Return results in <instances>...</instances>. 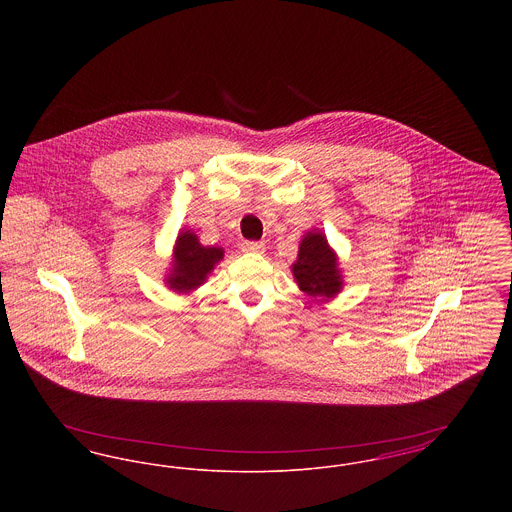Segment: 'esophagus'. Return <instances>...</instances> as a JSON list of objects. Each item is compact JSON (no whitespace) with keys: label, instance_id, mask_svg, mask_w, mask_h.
Returning <instances> with one entry per match:
<instances>
[{"label":"esophagus","instance_id":"esophagus-1","mask_svg":"<svg viewBox=\"0 0 512 512\" xmlns=\"http://www.w3.org/2000/svg\"><path fill=\"white\" fill-rule=\"evenodd\" d=\"M245 253H263L265 251V244L263 242H245L242 245Z\"/></svg>","mask_w":512,"mask_h":512}]
</instances>
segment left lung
<instances>
[{
  "label": "left lung",
  "instance_id": "8db88e82",
  "mask_svg": "<svg viewBox=\"0 0 512 512\" xmlns=\"http://www.w3.org/2000/svg\"><path fill=\"white\" fill-rule=\"evenodd\" d=\"M293 276L299 288L311 297H334L341 290L340 268L336 253L330 249L324 234L309 232L299 245Z\"/></svg>",
  "mask_w": 512,
  "mask_h": 512
}]
</instances>
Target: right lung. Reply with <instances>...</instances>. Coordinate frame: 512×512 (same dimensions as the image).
Masks as SVG:
<instances>
[{"label":"right lung","instance_id":"1","mask_svg":"<svg viewBox=\"0 0 512 512\" xmlns=\"http://www.w3.org/2000/svg\"><path fill=\"white\" fill-rule=\"evenodd\" d=\"M220 247H203L194 232H182L174 247V268L169 286L174 292H190L205 282L207 274L222 259Z\"/></svg>","mask_w":512,"mask_h":512}]
</instances>
